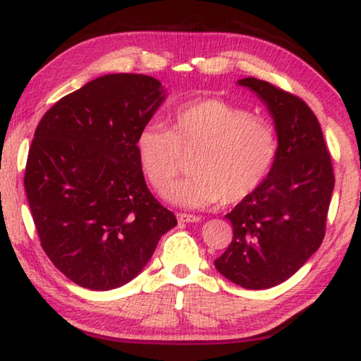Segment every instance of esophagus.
Instances as JSON below:
<instances>
[{"label": "esophagus", "instance_id": "1", "mask_svg": "<svg viewBox=\"0 0 361 361\" xmlns=\"http://www.w3.org/2000/svg\"><path fill=\"white\" fill-rule=\"evenodd\" d=\"M176 219H178L180 223H199L200 216L189 215V213H178V215H176Z\"/></svg>", "mask_w": 361, "mask_h": 361}]
</instances>
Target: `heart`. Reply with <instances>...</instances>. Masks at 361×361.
Segmentation results:
<instances>
[{
	"label": "heart",
	"mask_w": 361,
	"mask_h": 361,
	"mask_svg": "<svg viewBox=\"0 0 361 361\" xmlns=\"http://www.w3.org/2000/svg\"><path fill=\"white\" fill-rule=\"evenodd\" d=\"M140 166L157 194H166L192 157L194 176L176 186L173 202L200 209L223 200L239 204L271 172L277 135L271 122L219 99L180 106L161 124L143 126L135 142Z\"/></svg>",
	"instance_id": "obj_1"
}]
</instances>
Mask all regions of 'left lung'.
<instances>
[{
  "mask_svg": "<svg viewBox=\"0 0 361 361\" xmlns=\"http://www.w3.org/2000/svg\"><path fill=\"white\" fill-rule=\"evenodd\" d=\"M267 106L279 146L259 188L226 215L234 237L218 272L248 290L290 279L322 245L334 188L331 157L307 103L256 78L239 79Z\"/></svg>",
  "mask_w": 361,
  "mask_h": 361,
  "instance_id": "obj_1",
  "label": "left lung"
}]
</instances>
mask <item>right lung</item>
Segmentation results:
<instances>
[{
    "label": "right lung",
    "mask_w": 361,
    "mask_h": 361,
    "mask_svg": "<svg viewBox=\"0 0 361 361\" xmlns=\"http://www.w3.org/2000/svg\"><path fill=\"white\" fill-rule=\"evenodd\" d=\"M164 99L152 76L105 75L60 99L36 127L23 176L30 210L49 259L82 288L130 282L175 228L135 148Z\"/></svg>",
    "instance_id": "obj_1"
}]
</instances>
